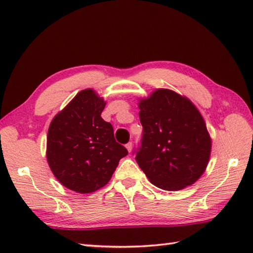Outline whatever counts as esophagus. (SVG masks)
Masks as SVG:
<instances>
[{"label": "esophagus", "mask_w": 253, "mask_h": 253, "mask_svg": "<svg viewBox=\"0 0 253 253\" xmlns=\"http://www.w3.org/2000/svg\"><path fill=\"white\" fill-rule=\"evenodd\" d=\"M126 149L128 150V152H131V149H132V142H128V143H126Z\"/></svg>", "instance_id": "1"}]
</instances>
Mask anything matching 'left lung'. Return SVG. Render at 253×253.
Here are the masks:
<instances>
[{"label":"left lung","mask_w":253,"mask_h":253,"mask_svg":"<svg viewBox=\"0 0 253 253\" xmlns=\"http://www.w3.org/2000/svg\"><path fill=\"white\" fill-rule=\"evenodd\" d=\"M141 142L133 150L143 173L163 190L192 185L206 169L211 138L197 107L171 90L159 89L139 103Z\"/></svg>","instance_id":"8db88e82"}]
</instances>
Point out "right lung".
Segmentation results:
<instances>
[{
    "mask_svg": "<svg viewBox=\"0 0 253 253\" xmlns=\"http://www.w3.org/2000/svg\"><path fill=\"white\" fill-rule=\"evenodd\" d=\"M105 102L92 89L75 96L53 118L47 132L46 158L63 186L79 193L100 189L110 181L118 162L128 154L116 142L114 129L101 117Z\"/></svg>",
    "mask_w": 253,
    "mask_h": 253,
    "instance_id": "add662e5",
    "label": "right lung"
}]
</instances>
